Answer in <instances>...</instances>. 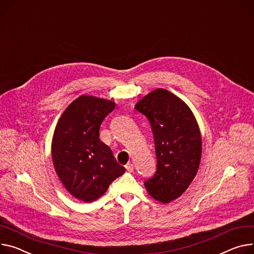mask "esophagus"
<instances>
[{
	"instance_id": "34e87169",
	"label": "esophagus",
	"mask_w": 254,
	"mask_h": 254,
	"mask_svg": "<svg viewBox=\"0 0 254 254\" xmlns=\"http://www.w3.org/2000/svg\"><path fill=\"white\" fill-rule=\"evenodd\" d=\"M125 168H126V170H127L128 172H130V173H132V172H133V170H134L133 164H131V163H128V164L125 166Z\"/></svg>"
}]
</instances>
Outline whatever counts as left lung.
<instances>
[{
  "label": "left lung",
  "mask_w": 254,
  "mask_h": 254,
  "mask_svg": "<svg viewBox=\"0 0 254 254\" xmlns=\"http://www.w3.org/2000/svg\"><path fill=\"white\" fill-rule=\"evenodd\" d=\"M150 124L157 155V172L144 182L147 193L170 203L187 190L199 168L202 142L190 108L177 95L158 88L135 105Z\"/></svg>",
  "instance_id": "left-lung-1"
}]
</instances>
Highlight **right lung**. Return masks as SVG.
<instances>
[{"mask_svg":"<svg viewBox=\"0 0 254 254\" xmlns=\"http://www.w3.org/2000/svg\"><path fill=\"white\" fill-rule=\"evenodd\" d=\"M115 102L80 95L63 112L52 140L55 171L65 189L78 200L91 202L125 173L112 150L100 140V126Z\"/></svg>","mask_w":254,"mask_h":254,"instance_id":"1","label":"right lung"}]
</instances>
